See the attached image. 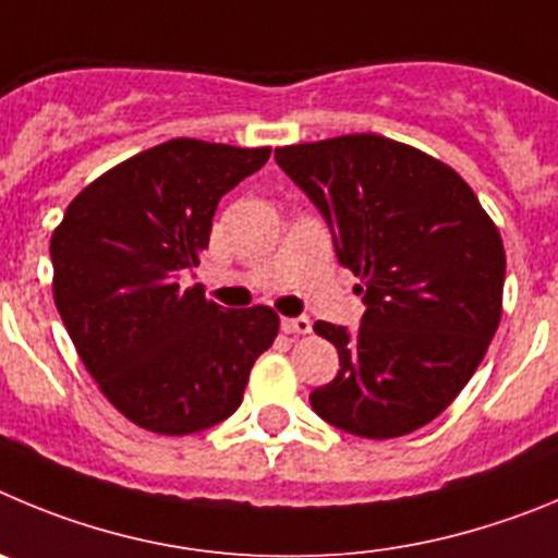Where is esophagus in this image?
<instances>
[{"mask_svg":"<svg viewBox=\"0 0 558 558\" xmlns=\"http://www.w3.org/2000/svg\"><path fill=\"white\" fill-rule=\"evenodd\" d=\"M280 328L283 333H311V319L308 316H283L280 319Z\"/></svg>","mask_w":558,"mask_h":558,"instance_id":"34e87169","label":"esophagus"}]
</instances>
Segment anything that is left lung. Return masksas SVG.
<instances>
[{
	"instance_id": "8db88e82",
	"label": "left lung",
	"mask_w": 558,
	"mask_h": 558,
	"mask_svg": "<svg viewBox=\"0 0 558 558\" xmlns=\"http://www.w3.org/2000/svg\"><path fill=\"white\" fill-rule=\"evenodd\" d=\"M275 160L323 210L366 303L355 333L314 325L339 373L311 405L364 439L423 428L473 378L500 325L498 225L456 169L386 135L291 144Z\"/></svg>"
}]
</instances>
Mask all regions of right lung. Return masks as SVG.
Listing matches in <instances>:
<instances>
[{"instance_id": "right-lung-1", "label": "right lung", "mask_w": 558, "mask_h": 558, "mask_svg": "<svg viewBox=\"0 0 558 558\" xmlns=\"http://www.w3.org/2000/svg\"><path fill=\"white\" fill-rule=\"evenodd\" d=\"M269 153L172 138L99 174L54 228L60 319L99 391L138 428L185 436L228 420L272 348L269 305L225 311L203 286H180L208 247L219 199Z\"/></svg>"}]
</instances>
